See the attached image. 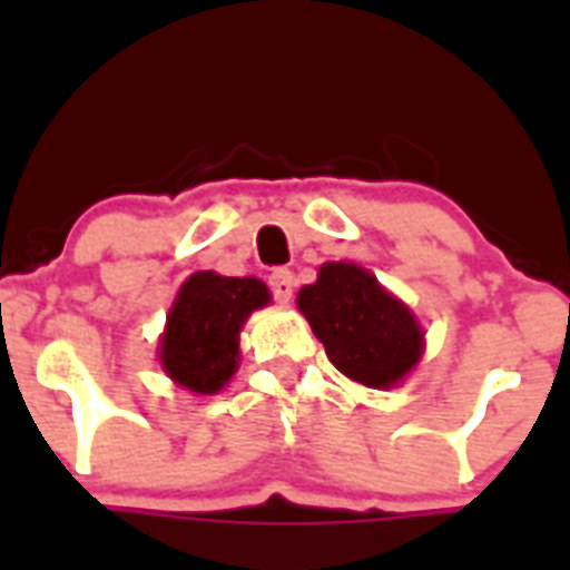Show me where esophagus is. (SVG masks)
<instances>
[{"mask_svg": "<svg viewBox=\"0 0 570 570\" xmlns=\"http://www.w3.org/2000/svg\"><path fill=\"white\" fill-rule=\"evenodd\" d=\"M268 285H271V294H274L276 302H288L294 296V274L288 268H276L274 274L268 276Z\"/></svg>", "mask_w": 570, "mask_h": 570, "instance_id": "obj_1", "label": "esophagus"}]
</instances>
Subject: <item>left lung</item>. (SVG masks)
I'll list each match as a JSON object with an SVG mask.
<instances>
[{"label":"left lung","instance_id":"1","mask_svg":"<svg viewBox=\"0 0 570 570\" xmlns=\"http://www.w3.org/2000/svg\"><path fill=\"white\" fill-rule=\"evenodd\" d=\"M296 305L342 374L367 387H391L420 362L422 331L411 311L360 265L328 262Z\"/></svg>","mask_w":570,"mask_h":570}]
</instances>
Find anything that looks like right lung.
Returning a JSON list of instances; mask_svg holds the SVG:
<instances>
[{"instance_id":"add662e5","label":"right lung","mask_w":570,"mask_h":570,"mask_svg":"<svg viewBox=\"0 0 570 570\" xmlns=\"http://www.w3.org/2000/svg\"><path fill=\"white\" fill-rule=\"evenodd\" d=\"M271 294L254 276L199 271L179 288L163 336V367L196 394H216L234 376L239 328Z\"/></svg>"}]
</instances>
